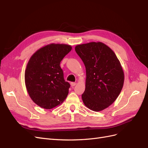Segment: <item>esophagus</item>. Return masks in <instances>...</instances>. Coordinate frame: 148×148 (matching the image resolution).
Masks as SVG:
<instances>
[{
	"label": "esophagus",
	"mask_w": 148,
	"mask_h": 148,
	"mask_svg": "<svg viewBox=\"0 0 148 148\" xmlns=\"http://www.w3.org/2000/svg\"><path fill=\"white\" fill-rule=\"evenodd\" d=\"M70 84H71V87H73V86H75L76 84H77V83H75V82H71V83H70Z\"/></svg>",
	"instance_id": "obj_1"
}]
</instances>
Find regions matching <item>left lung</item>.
<instances>
[{"instance_id":"left-lung-1","label":"left lung","mask_w":148,"mask_h":148,"mask_svg":"<svg viewBox=\"0 0 148 148\" xmlns=\"http://www.w3.org/2000/svg\"><path fill=\"white\" fill-rule=\"evenodd\" d=\"M86 68L85 90L82 95L88 109L99 112L115 102L122 91L124 72L114 52L101 42L76 46Z\"/></svg>"}]
</instances>
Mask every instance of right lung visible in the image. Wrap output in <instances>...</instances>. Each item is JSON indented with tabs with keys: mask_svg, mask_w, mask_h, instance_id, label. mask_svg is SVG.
<instances>
[{
	"mask_svg": "<svg viewBox=\"0 0 148 148\" xmlns=\"http://www.w3.org/2000/svg\"><path fill=\"white\" fill-rule=\"evenodd\" d=\"M72 47L65 44H49L30 57L25 73L26 90L41 108L51 109L63 102L70 84L65 81L60 64Z\"/></svg>",
	"mask_w": 148,
	"mask_h": 148,
	"instance_id": "right-lung-1",
	"label": "right lung"
}]
</instances>
